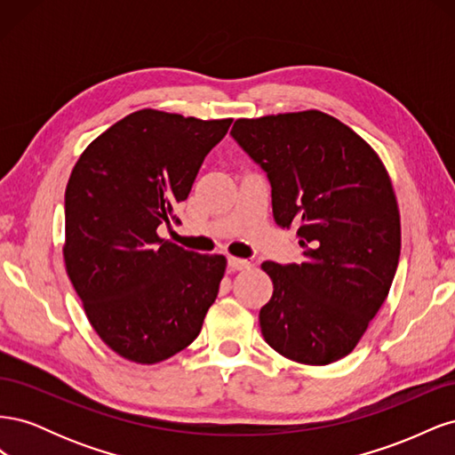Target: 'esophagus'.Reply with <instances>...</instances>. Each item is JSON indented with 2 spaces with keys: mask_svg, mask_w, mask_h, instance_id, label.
Here are the masks:
<instances>
[{
  "mask_svg": "<svg viewBox=\"0 0 455 455\" xmlns=\"http://www.w3.org/2000/svg\"><path fill=\"white\" fill-rule=\"evenodd\" d=\"M228 266H229L233 271H243V269L252 267V261L243 259V258H233V256H229V258H228Z\"/></svg>",
  "mask_w": 455,
  "mask_h": 455,
  "instance_id": "esophagus-1",
  "label": "esophagus"
}]
</instances>
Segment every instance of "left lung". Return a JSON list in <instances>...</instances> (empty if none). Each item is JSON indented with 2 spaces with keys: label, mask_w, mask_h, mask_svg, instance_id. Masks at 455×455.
<instances>
[{
  "label": "left lung",
  "mask_w": 455,
  "mask_h": 455,
  "mask_svg": "<svg viewBox=\"0 0 455 455\" xmlns=\"http://www.w3.org/2000/svg\"><path fill=\"white\" fill-rule=\"evenodd\" d=\"M231 136L267 174L275 222L296 224L304 246L301 264H261L273 281L261 334L291 361L336 363L366 332L398 266L391 178L359 134L319 109L237 119Z\"/></svg>",
  "instance_id": "8db88e82"
}]
</instances>
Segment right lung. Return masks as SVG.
<instances>
[{
    "label": "right lung",
    "mask_w": 455,
    "mask_h": 455,
    "mask_svg": "<svg viewBox=\"0 0 455 455\" xmlns=\"http://www.w3.org/2000/svg\"><path fill=\"white\" fill-rule=\"evenodd\" d=\"M233 119L139 109L92 140L66 186L64 264L87 319L123 359L156 364L194 341L226 271L157 235L180 224L206 154Z\"/></svg>",
    "instance_id": "obj_1"
}]
</instances>
